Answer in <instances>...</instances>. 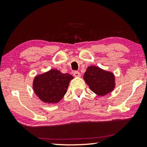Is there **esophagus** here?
<instances>
[{"label": "esophagus", "instance_id": "esophagus-1", "mask_svg": "<svg viewBox=\"0 0 147 147\" xmlns=\"http://www.w3.org/2000/svg\"><path fill=\"white\" fill-rule=\"evenodd\" d=\"M73 74L74 76L75 77H77V78H79L81 76V74L79 73L78 71H74L73 73Z\"/></svg>", "mask_w": 147, "mask_h": 147}]
</instances>
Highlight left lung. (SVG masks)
<instances>
[{
    "mask_svg": "<svg viewBox=\"0 0 147 147\" xmlns=\"http://www.w3.org/2000/svg\"><path fill=\"white\" fill-rule=\"evenodd\" d=\"M83 80L90 90L99 96H104L111 93L115 86L114 73L95 65L87 67Z\"/></svg>",
    "mask_w": 147,
    "mask_h": 147,
    "instance_id": "obj_1",
    "label": "left lung"
}]
</instances>
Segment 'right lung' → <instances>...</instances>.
Segmentation results:
<instances>
[{"label": "right lung", "mask_w": 147, "mask_h": 147, "mask_svg": "<svg viewBox=\"0 0 147 147\" xmlns=\"http://www.w3.org/2000/svg\"><path fill=\"white\" fill-rule=\"evenodd\" d=\"M73 79V76L69 74L62 73L60 71L52 69L34 78L33 89L43 102L56 104L64 97Z\"/></svg>", "instance_id": "1"}]
</instances>
